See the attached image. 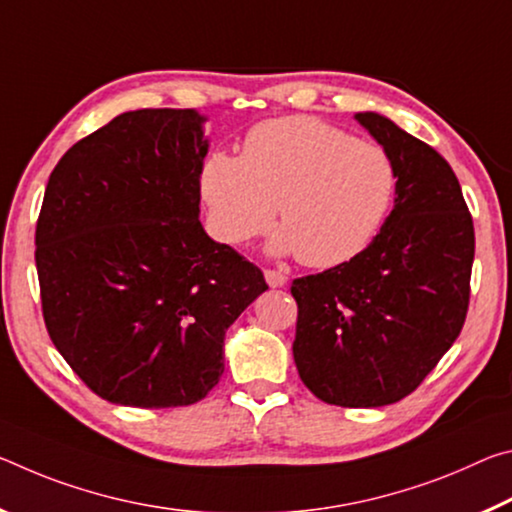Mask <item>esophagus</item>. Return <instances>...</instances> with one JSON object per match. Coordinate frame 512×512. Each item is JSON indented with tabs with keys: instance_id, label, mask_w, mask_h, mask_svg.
Returning <instances> with one entry per match:
<instances>
[{
	"instance_id": "1",
	"label": "esophagus",
	"mask_w": 512,
	"mask_h": 512,
	"mask_svg": "<svg viewBox=\"0 0 512 512\" xmlns=\"http://www.w3.org/2000/svg\"><path fill=\"white\" fill-rule=\"evenodd\" d=\"M265 281L270 288H283L288 283V276L276 270H265Z\"/></svg>"
}]
</instances>
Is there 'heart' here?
Listing matches in <instances>:
<instances>
[{"label": "heart", "mask_w": 512, "mask_h": 512, "mask_svg": "<svg viewBox=\"0 0 512 512\" xmlns=\"http://www.w3.org/2000/svg\"><path fill=\"white\" fill-rule=\"evenodd\" d=\"M397 188L390 156L315 117L256 124L240 158L215 152L199 172V195L217 240L240 245L283 224L272 254H299L308 267H335L376 236Z\"/></svg>", "instance_id": "obj_1"}]
</instances>
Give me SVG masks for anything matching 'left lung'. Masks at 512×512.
Here are the masks:
<instances>
[{
	"mask_svg": "<svg viewBox=\"0 0 512 512\" xmlns=\"http://www.w3.org/2000/svg\"><path fill=\"white\" fill-rule=\"evenodd\" d=\"M354 117L395 165V208L351 261L292 281V356L326 404L379 408L410 395L463 329L474 224L433 147L385 115Z\"/></svg>",
	"mask_w": 512,
	"mask_h": 512,
	"instance_id": "obj_1",
	"label": "left lung"
}]
</instances>
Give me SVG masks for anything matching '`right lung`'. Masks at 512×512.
<instances>
[{
    "label": "right lung",
    "instance_id": "obj_1",
    "mask_svg": "<svg viewBox=\"0 0 512 512\" xmlns=\"http://www.w3.org/2000/svg\"><path fill=\"white\" fill-rule=\"evenodd\" d=\"M206 115L142 108L67 149L36 226L54 347L99 397L190 406L224 372V335L267 290L199 222Z\"/></svg>",
    "mask_w": 512,
    "mask_h": 512
}]
</instances>
